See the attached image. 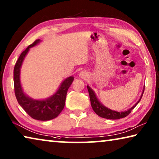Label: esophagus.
<instances>
[{"mask_svg":"<svg viewBox=\"0 0 159 159\" xmlns=\"http://www.w3.org/2000/svg\"><path fill=\"white\" fill-rule=\"evenodd\" d=\"M79 77L83 79H87L89 78V73L85 70H83L79 73Z\"/></svg>","mask_w":159,"mask_h":159,"instance_id":"34e87169","label":"esophagus"}]
</instances>
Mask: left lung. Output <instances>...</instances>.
<instances>
[{"mask_svg": "<svg viewBox=\"0 0 159 159\" xmlns=\"http://www.w3.org/2000/svg\"><path fill=\"white\" fill-rule=\"evenodd\" d=\"M87 89L88 91H89L92 108H93L94 112L96 113L97 115L102 118H107V119H120V118H124L126 116L129 115V113L131 112V111L136 107L137 104H138L139 103V101H141L145 88L143 87L141 96L140 97V98H139V100L137 101V103L135 104V105L133 106L131 108H130L129 109L125 111H121V112H118V111L111 110L110 108L106 107L103 104H102L100 101H99L96 93H95V92L93 91V89H92L89 86H87Z\"/></svg>", "mask_w": 159, "mask_h": 159, "instance_id": "1", "label": "left lung"}]
</instances>
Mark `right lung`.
Masks as SVG:
<instances>
[{"instance_id": "add662e5", "label": "right lung", "mask_w": 159, "mask_h": 159, "mask_svg": "<svg viewBox=\"0 0 159 159\" xmlns=\"http://www.w3.org/2000/svg\"><path fill=\"white\" fill-rule=\"evenodd\" d=\"M41 41L40 39L36 40L19 56L13 70L14 90L19 105L30 117L35 120H49L56 118L63 109L67 91L74 79L72 75L66 78L61 83L56 93L45 99L33 98L24 93L20 79L21 66L30 48L37 46Z\"/></svg>"}]
</instances>
